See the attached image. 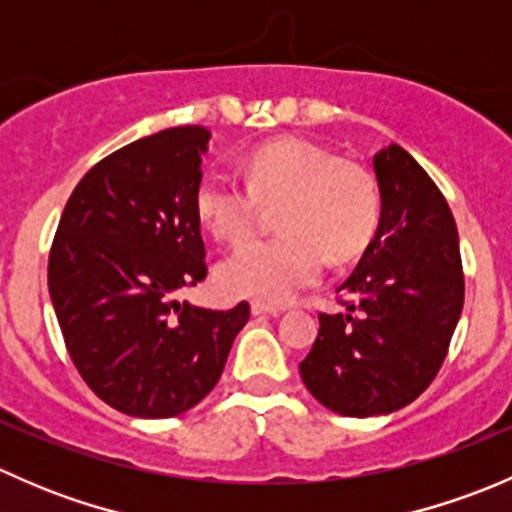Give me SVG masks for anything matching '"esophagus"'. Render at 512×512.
Returning <instances> with one entry per match:
<instances>
[{"label":"esophagus","mask_w":512,"mask_h":512,"mask_svg":"<svg viewBox=\"0 0 512 512\" xmlns=\"http://www.w3.org/2000/svg\"><path fill=\"white\" fill-rule=\"evenodd\" d=\"M252 314H255V317H260V314H270V317H280L282 312H285V309L282 307H270V304H262V302H252Z\"/></svg>","instance_id":"34e87169"}]
</instances>
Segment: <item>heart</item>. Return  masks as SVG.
<instances>
[{"mask_svg":"<svg viewBox=\"0 0 512 512\" xmlns=\"http://www.w3.org/2000/svg\"><path fill=\"white\" fill-rule=\"evenodd\" d=\"M262 208H280L282 237L240 247L220 265L218 280L235 297L280 307L319 282L324 257L342 265L364 252L379 225V180L327 146L280 138L245 160V185L205 175L195 188V213L227 245L252 237Z\"/></svg>","mask_w":512,"mask_h":512,"instance_id":"b5f03b06","label":"heart"}]
</instances>
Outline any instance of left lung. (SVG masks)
<instances>
[{
    "label": "left lung",
    "mask_w": 512,
    "mask_h": 512,
    "mask_svg": "<svg viewBox=\"0 0 512 512\" xmlns=\"http://www.w3.org/2000/svg\"><path fill=\"white\" fill-rule=\"evenodd\" d=\"M381 220L337 289L347 312H319L299 364L304 386L342 416L404 409L446 359L466 297L458 230L446 198L401 146L374 156Z\"/></svg>",
    "instance_id": "1"
}]
</instances>
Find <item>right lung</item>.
Wrapping results in <instances>:
<instances>
[{
	"label": "right lung",
	"mask_w": 512,
	"mask_h": 512,
	"mask_svg": "<svg viewBox=\"0 0 512 512\" xmlns=\"http://www.w3.org/2000/svg\"><path fill=\"white\" fill-rule=\"evenodd\" d=\"M210 131L165 128L98 160L71 193L49 252L66 352L101 401L170 418L213 391L250 304L178 302L208 277L195 213Z\"/></svg>",
	"instance_id": "1"
}]
</instances>
